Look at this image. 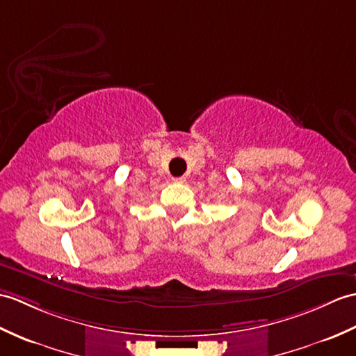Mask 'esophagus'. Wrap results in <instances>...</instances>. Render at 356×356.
<instances>
[{
  "label": "esophagus",
  "mask_w": 356,
  "mask_h": 356,
  "mask_svg": "<svg viewBox=\"0 0 356 356\" xmlns=\"http://www.w3.org/2000/svg\"><path fill=\"white\" fill-rule=\"evenodd\" d=\"M171 180L175 181V184H184V181L186 180V177H184V176H181V177H172Z\"/></svg>",
  "instance_id": "34e87169"
}]
</instances>
